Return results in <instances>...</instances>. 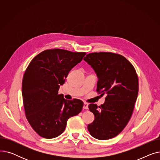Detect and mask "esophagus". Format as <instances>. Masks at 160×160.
Masks as SVG:
<instances>
[{"label": "esophagus", "mask_w": 160, "mask_h": 160, "mask_svg": "<svg viewBox=\"0 0 160 160\" xmlns=\"http://www.w3.org/2000/svg\"><path fill=\"white\" fill-rule=\"evenodd\" d=\"M83 108L85 109V110H87V109H88V104L86 102L83 103Z\"/></svg>", "instance_id": "34e87169"}]
</instances>
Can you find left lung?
Listing matches in <instances>:
<instances>
[{"instance_id": "1", "label": "left lung", "mask_w": 160, "mask_h": 160, "mask_svg": "<svg viewBox=\"0 0 160 160\" xmlns=\"http://www.w3.org/2000/svg\"><path fill=\"white\" fill-rule=\"evenodd\" d=\"M83 60L97 74V91L107 95L104 104L89 105L95 119L88 129L97 139H112L122 131L131 118L139 90L136 71L127 58L118 54L90 53Z\"/></svg>"}]
</instances>
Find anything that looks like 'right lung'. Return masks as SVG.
Here are the masks:
<instances>
[{
	"label": "right lung",
	"mask_w": 160,
	"mask_h": 160,
	"mask_svg": "<svg viewBox=\"0 0 160 160\" xmlns=\"http://www.w3.org/2000/svg\"><path fill=\"white\" fill-rule=\"evenodd\" d=\"M86 54L59 48L46 50L33 58L25 71L22 83L25 115L41 137L59 136L67 120L81 112V100H67L62 94L58 95V90L71 69Z\"/></svg>",
	"instance_id": "right-lung-1"
}]
</instances>
